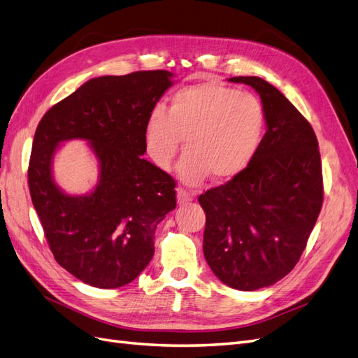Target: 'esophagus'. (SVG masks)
Returning a JSON list of instances; mask_svg holds the SVG:
<instances>
[{"label": "esophagus", "mask_w": 358, "mask_h": 358, "mask_svg": "<svg viewBox=\"0 0 358 358\" xmlns=\"http://www.w3.org/2000/svg\"><path fill=\"white\" fill-rule=\"evenodd\" d=\"M176 192H178V204H185V203L192 200V194L189 191H187V189L178 188Z\"/></svg>", "instance_id": "esophagus-1"}]
</instances>
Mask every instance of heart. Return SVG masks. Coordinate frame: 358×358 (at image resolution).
<instances>
[{"label":"heart","mask_w":358,"mask_h":358,"mask_svg":"<svg viewBox=\"0 0 358 358\" xmlns=\"http://www.w3.org/2000/svg\"><path fill=\"white\" fill-rule=\"evenodd\" d=\"M264 131L266 110L257 95L206 82L178 91L167 112L152 110L145 142L155 164L169 170L185 140L179 176L199 185L209 176L229 182L241 175L257 155Z\"/></svg>","instance_id":"heart-1"}]
</instances>
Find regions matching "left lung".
Here are the masks:
<instances>
[{"mask_svg":"<svg viewBox=\"0 0 358 358\" xmlns=\"http://www.w3.org/2000/svg\"><path fill=\"white\" fill-rule=\"evenodd\" d=\"M252 86L267 131L241 175L206 191L203 252L221 282L241 291L273 285L303 254L322 206V170L315 133L284 94L262 78L229 79Z\"/></svg>","mask_w":358,"mask_h":358,"instance_id":"1","label":"left lung"}]
</instances>
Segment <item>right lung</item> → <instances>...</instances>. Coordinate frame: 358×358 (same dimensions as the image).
<instances>
[{"mask_svg":"<svg viewBox=\"0 0 358 358\" xmlns=\"http://www.w3.org/2000/svg\"><path fill=\"white\" fill-rule=\"evenodd\" d=\"M166 70L103 76L41 117L28 167L31 200L59 266L96 288L134 280L154 257L157 225L176 208L175 179L142 155L145 128L170 86ZM86 139L99 159L94 191L70 196L52 180L56 148Z\"/></svg>","mask_w":358,"mask_h":358,"instance_id":"1","label":"right lung"}]
</instances>
